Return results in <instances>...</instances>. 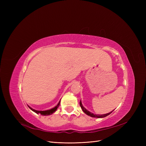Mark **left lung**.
Masks as SVG:
<instances>
[{
	"label": "left lung",
	"instance_id": "left-lung-1",
	"mask_svg": "<svg viewBox=\"0 0 146 146\" xmlns=\"http://www.w3.org/2000/svg\"><path fill=\"white\" fill-rule=\"evenodd\" d=\"M80 107H81V108H82V110H83V111L84 113H85V114H86L87 115L90 116H91V117H97V118L105 117H106V116H108L109 114H111V113L113 112V110L112 111L110 112V113H107V114H93V113H92L90 112L89 111H88V110H87L85 107H83V106L82 105L81 100H80Z\"/></svg>",
	"mask_w": 146,
	"mask_h": 146
}]
</instances>
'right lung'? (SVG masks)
I'll return each instance as SVG.
<instances>
[{"label": "right lung", "mask_w": 146, "mask_h": 146, "mask_svg": "<svg viewBox=\"0 0 146 146\" xmlns=\"http://www.w3.org/2000/svg\"><path fill=\"white\" fill-rule=\"evenodd\" d=\"M60 102H58V104H57V105L55 106L54 108H52L50 110H46V111H38V110H35L32 108L31 107H30L29 106H28V107H29V108L30 110H32V111H34L35 113H36L37 114L39 113V114H41V115H42V116H48V115H50V114H52L54 113L56 111V110H57V108H58V107H59V106H60Z\"/></svg>", "instance_id": "1"}]
</instances>
